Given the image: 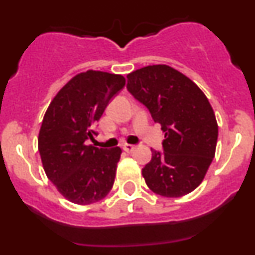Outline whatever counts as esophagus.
Returning a JSON list of instances; mask_svg holds the SVG:
<instances>
[{
	"label": "esophagus",
	"instance_id": "34e87169",
	"mask_svg": "<svg viewBox=\"0 0 255 255\" xmlns=\"http://www.w3.org/2000/svg\"><path fill=\"white\" fill-rule=\"evenodd\" d=\"M135 149L134 145H130V144H126V145H123V150L127 151V153H132L133 150Z\"/></svg>",
	"mask_w": 255,
	"mask_h": 255
}]
</instances>
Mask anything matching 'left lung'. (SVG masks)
I'll list each match as a JSON object with an SVG mask.
<instances>
[{
    "label": "left lung",
    "instance_id": "left-lung-1",
    "mask_svg": "<svg viewBox=\"0 0 255 255\" xmlns=\"http://www.w3.org/2000/svg\"><path fill=\"white\" fill-rule=\"evenodd\" d=\"M127 90L165 132L163 150L151 149L142 174L149 189L180 197L202 182L215 156L218 126L207 97L187 76L168 65H149L127 75Z\"/></svg>",
    "mask_w": 255,
    "mask_h": 255
}]
</instances>
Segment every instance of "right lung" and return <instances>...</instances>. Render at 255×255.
I'll return each instance as SVG.
<instances>
[{
	"label": "right lung",
	"mask_w": 255,
	"mask_h": 255,
	"mask_svg": "<svg viewBox=\"0 0 255 255\" xmlns=\"http://www.w3.org/2000/svg\"><path fill=\"white\" fill-rule=\"evenodd\" d=\"M125 85L122 75L95 70L78 74L45 112L38 137L43 168L70 202L94 204L111 191L122 150L87 145V139L97 134L95 125Z\"/></svg>",
	"instance_id": "obj_1"
}]
</instances>
